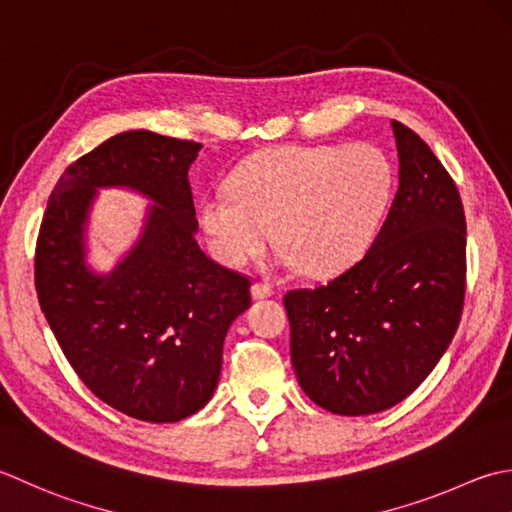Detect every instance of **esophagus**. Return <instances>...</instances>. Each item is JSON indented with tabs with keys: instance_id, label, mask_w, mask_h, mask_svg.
I'll list each match as a JSON object with an SVG mask.
<instances>
[{
	"instance_id": "1",
	"label": "esophagus",
	"mask_w": 512,
	"mask_h": 512,
	"mask_svg": "<svg viewBox=\"0 0 512 512\" xmlns=\"http://www.w3.org/2000/svg\"><path fill=\"white\" fill-rule=\"evenodd\" d=\"M252 296H254V298H269V296H274V287H271L269 283H260V280H256V283L252 285Z\"/></svg>"
}]
</instances>
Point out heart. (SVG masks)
I'll return each mask as SVG.
<instances>
[{"label":"heart","instance_id":"1","mask_svg":"<svg viewBox=\"0 0 512 512\" xmlns=\"http://www.w3.org/2000/svg\"><path fill=\"white\" fill-rule=\"evenodd\" d=\"M391 196L393 165L378 145H278L238 165L198 218L223 265L249 263L274 229L283 263L333 276L369 247Z\"/></svg>","mask_w":512,"mask_h":512}]
</instances>
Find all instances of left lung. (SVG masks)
<instances>
[{
  "label": "left lung",
  "mask_w": 512,
  "mask_h": 512,
  "mask_svg": "<svg viewBox=\"0 0 512 512\" xmlns=\"http://www.w3.org/2000/svg\"><path fill=\"white\" fill-rule=\"evenodd\" d=\"M400 185L369 252L283 302L291 364L311 400L338 415L402 402L451 344L466 294V216L453 176L393 121Z\"/></svg>",
  "instance_id": "8db88e82"
}]
</instances>
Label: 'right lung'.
Here are the masks:
<instances>
[{
  "instance_id": "right-lung-1",
  "label": "right lung",
  "mask_w": 512,
  "mask_h": 512,
  "mask_svg": "<svg viewBox=\"0 0 512 512\" xmlns=\"http://www.w3.org/2000/svg\"><path fill=\"white\" fill-rule=\"evenodd\" d=\"M201 143L121 132L83 154L52 190L35 247L39 307L81 382L130 417L179 422L216 389L223 340L252 302L245 274L196 243L187 170ZM125 184L157 205L138 247L110 277L82 263V223L97 186Z\"/></svg>"
}]
</instances>
